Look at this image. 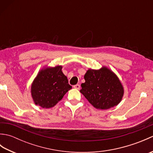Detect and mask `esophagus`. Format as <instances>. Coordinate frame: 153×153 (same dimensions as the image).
I'll return each mask as SVG.
<instances>
[{
	"label": "esophagus",
	"instance_id": "1",
	"mask_svg": "<svg viewBox=\"0 0 153 153\" xmlns=\"http://www.w3.org/2000/svg\"><path fill=\"white\" fill-rule=\"evenodd\" d=\"M74 88L75 89H80V85H79V84H76V85H75L73 86Z\"/></svg>",
	"mask_w": 153,
	"mask_h": 153
}]
</instances>
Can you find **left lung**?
Listing matches in <instances>:
<instances>
[{"label":"left lung","instance_id":"obj_1","mask_svg":"<svg viewBox=\"0 0 153 153\" xmlns=\"http://www.w3.org/2000/svg\"><path fill=\"white\" fill-rule=\"evenodd\" d=\"M80 92L97 109L106 110L118 105L123 95L121 82L114 73L106 67L89 69L84 76Z\"/></svg>","mask_w":153,"mask_h":153}]
</instances>
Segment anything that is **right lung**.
I'll list each match as a JSON object with an SVG mask.
<instances>
[{"instance_id": "right-lung-1", "label": "right lung", "mask_w": 153, "mask_h": 153, "mask_svg": "<svg viewBox=\"0 0 153 153\" xmlns=\"http://www.w3.org/2000/svg\"><path fill=\"white\" fill-rule=\"evenodd\" d=\"M61 66L42 70L31 85V96L35 105L42 108L53 107L71 89Z\"/></svg>"}]
</instances>
